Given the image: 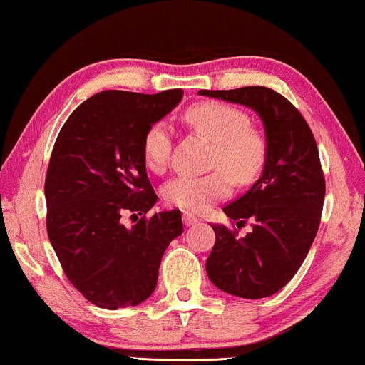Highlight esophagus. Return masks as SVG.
Masks as SVG:
<instances>
[{
    "mask_svg": "<svg viewBox=\"0 0 365 365\" xmlns=\"http://www.w3.org/2000/svg\"><path fill=\"white\" fill-rule=\"evenodd\" d=\"M182 221H184V224H186V226H192V224L199 222V217L194 216V214H191V212H184L182 214Z\"/></svg>",
    "mask_w": 365,
    "mask_h": 365,
    "instance_id": "obj_1",
    "label": "esophagus"
}]
</instances>
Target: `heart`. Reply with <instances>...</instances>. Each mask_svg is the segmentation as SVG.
Segmentation results:
<instances>
[{"instance_id":"heart-1","label":"heart","mask_w":365,"mask_h":365,"mask_svg":"<svg viewBox=\"0 0 365 365\" xmlns=\"http://www.w3.org/2000/svg\"><path fill=\"white\" fill-rule=\"evenodd\" d=\"M187 126L212 143L209 168L204 176H179L164 186V199L189 212H204L216 201L227 197L232 179L247 184L261 173L267 158L264 134L249 124L247 114L231 104L204 101L184 114ZM171 128L164 121L154 123L143 139L144 164L154 173H163L171 158Z\"/></svg>"}]
</instances>
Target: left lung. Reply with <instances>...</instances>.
Instances as JSON below:
<instances>
[{"instance_id":"obj_1","label":"left lung","mask_w":365,"mask_h":365,"mask_svg":"<svg viewBox=\"0 0 365 365\" xmlns=\"http://www.w3.org/2000/svg\"><path fill=\"white\" fill-rule=\"evenodd\" d=\"M197 94L254 109L264 124L267 158L251 189L224 206L236 226L252 221L251 232L214 226L216 242L206 261L211 282L231 296L262 299L286 286L316 239L326 181L311 128L286 98L264 86Z\"/></svg>"}]
</instances>
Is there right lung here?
I'll return each instance as SVG.
<instances>
[{
  "label": "right lung",
  "mask_w": 365,
  "mask_h": 365,
  "mask_svg": "<svg viewBox=\"0 0 365 365\" xmlns=\"http://www.w3.org/2000/svg\"><path fill=\"white\" fill-rule=\"evenodd\" d=\"M182 89L158 94L101 91L71 113L49 159L48 237L69 282L94 306H138L158 284L159 264L182 234L181 211L148 214L158 196L143 158L144 134L173 111Z\"/></svg>",
  "instance_id": "right-lung-1"
}]
</instances>
